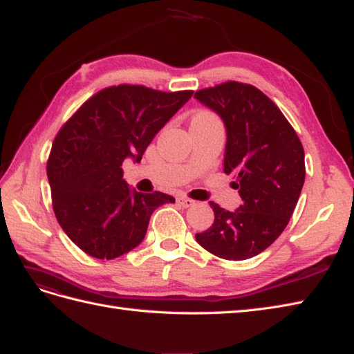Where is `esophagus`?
<instances>
[{"mask_svg":"<svg viewBox=\"0 0 354 354\" xmlns=\"http://www.w3.org/2000/svg\"><path fill=\"white\" fill-rule=\"evenodd\" d=\"M179 204H181L183 207H185V209H189V207L195 205V201L190 199V198H187V196H181V198H179Z\"/></svg>","mask_w":354,"mask_h":354,"instance_id":"obj_1","label":"esophagus"}]
</instances>
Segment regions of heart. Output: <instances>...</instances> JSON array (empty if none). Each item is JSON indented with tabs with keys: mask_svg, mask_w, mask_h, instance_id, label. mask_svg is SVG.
Returning a JSON list of instances; mask_svg holds the SVG:
<instances>
[{
	"mask_svg": "<svg viewBox=\"0 0 354 354\" xmlns=\"http://www.w3.org/2000/svg\"><path fill=\"white\" fill-rule=\"evenodd\" d=\"M218 118L214 116L212 112H207V110H198L192 118V124L193 122H207V121H216Z\"/></svg>",
	"mask_w": 354,
	"mask_h": 354,
	"instance_id": "b5f03b06",
	"label": "heart"
}]
</instances>
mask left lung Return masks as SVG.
I'll return each mask as SVG.
<instances>
[{
    "label": "left lung",
    "instance_id": "left-lung-1",
    "mask_svg": "<svg viewBox=\"0 0 354 354\" xmlns=\"http://www.w3.org/2000/svg\"><path fill=\"white\" fill-rule=\"evenodd\" d=\"M195 98L225 124L224 171L242 204L228 212L210 203L213 225L196 233L207 252L242 261L264 252L287 227L306 181L304 147L278 106L252 84L227 81Z\"/></svg>",
    "mask_w": 354,
    "mask_h": 354
}]
</instances>
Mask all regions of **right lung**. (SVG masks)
<instances>
[{"label":"right lung","mask_w":354,"mask_h":354,"mask_svg":"<svg viewBox=\"0 0 354 354\" xmlns=\"http://www.w3.org/2000/svg\"><path fill=\"white\" fill-rule=\"evenodd\" d=\"M193 90L161 92L121 84L100 90L55 136L47 161L53 212L82 252L115 259L140 245L159 205L175 203L161 192L130 190L124 159L140 162L165 122Z\"/></svg>","instance_id":"add662e5"}]
</instances>
